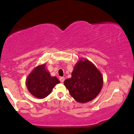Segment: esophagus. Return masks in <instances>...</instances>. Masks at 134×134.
<instances>
[{
	"label": "esophagus",
	"mask_w": 134,
	"mask_h": 134,
	"mask_svg": "<svg viewBox=\"0 0 134 134\" xmlns=\"http://www.w3.org/2000/svg\"><path fill=\"white\" fill-rule=\"evenodd\" d=\"M60 80L62 83H63L64 82V81L65 80V77H60Z\"/></svg>",
	"instance_id": "esophagus-1"
}]
</instances>
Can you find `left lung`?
<instances>
[{
  "instance_id": "obj_1",
  "label": "left lung",
  "mask_w": 134,
  "mask_h": 134,
  "mask_svg": "<svg viewBox=\"0 0 134 134\" xmlns=\"http://www.w3.org/2000/svg\"><path fill=\"white\" fill-rule=\"evenodd\" d=\"M103 84L102 74L93 63L81 58L74 65L71 77L64 81L70 94L79 103L92 101L100 92Z\"/></svg>"
}]
</instances>
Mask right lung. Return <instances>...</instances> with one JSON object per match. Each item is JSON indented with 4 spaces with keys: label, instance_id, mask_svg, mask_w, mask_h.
<instances>
[{
    "label": "right lung",
    "instance_id": "right-lung-1",
    "mask_svg": "<svg viewBox=\"0 0 134 134\" xmlns=\"http://www.w3.org/2000/svg\"><path fill=\"white\" fill-rule=\"evenodd\" d=\"M60 80L55 76H51L46 69L45 64L35 67L27 77L26 86L29 93L38 99H44L51 93Z\"/></svg>",
    "mask_w": 134,
    "mask_h": 134
}]
</instances>
